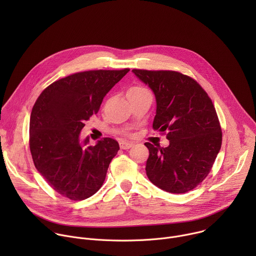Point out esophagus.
<instances>
[{"instance_id":"obj_1","label":"esophagus","mask_w":256,"mask_h":256,"mask_svg":"<svg viewBox=\"0 0 256 256\" xmlns=\"http://www.w3.org/2000/svg\"><path fill=\"white\" fill-rule=\"evenodd\" d=\"M120 149H122V150H128V149H130V148L132 147L134 144L130 142H126V140H122V142H120Z\"/></svg>"}]
</instances>
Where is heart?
<instances>
[{
    "label": "heart",
    "mask_w": 256,
    "mask_h": 256,
    "mask_svg": "<svg viewBox=\"0 0 256 256\" xmlns=\"http://www.w3.org/2000/svg\"><path fill=\"white\" fill-rule=\"evenodd\" d=\"M142 91H147L146 90L144 87H142V86H134V87H132L130 90H128V92H142Z\"/></svg>",
    "instance_id": "1"
}]
</instances>
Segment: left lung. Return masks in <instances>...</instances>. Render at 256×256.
Returning <instances> with one entry per match:
<instances>
[{
  "label": "left lung",
  "mask_w": 256,
  "mask_h": 256,
  "mask_svg": "<svg viewBox=\"0 0 256 256\" xmlns=\"http://www.w3.org/2000/svg\"><path fill=\"white\" fill-rule=\"evenodd\" d=\"M155 94L153 128L167 130L169 146L149 149L146 173L153 184L170 194H184L210 173L221 149L222 132L206 92L192 78L174 70H132Z\"/></svg>",
  "instance_id": "8db88e82"
}]
</instances>
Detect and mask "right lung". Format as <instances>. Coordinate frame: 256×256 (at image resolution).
<instances>
[{
    "label": "right lung",
    "mask_w": 256,
    "mask_h": 256,
    "mask_svg": "<svg viewBox=\"0 0 256 256\" xmlns=\"http://www.w3.org/2000/svg\"><path fill=\"white\" fill-rule=\"evenodd\" d=\"M87 70L68 76L46 88L30 116L29 144L34 165L60 194L82 200L99 190L118 142L110 138L89 144L80 132L99 110L105 95L128 72Z\"/></svg>",
    "instance_id": "1"
}]
</instances>
